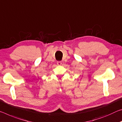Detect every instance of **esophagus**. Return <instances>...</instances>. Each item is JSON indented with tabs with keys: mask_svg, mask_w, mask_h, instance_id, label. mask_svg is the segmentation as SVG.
Returning a JSON list of instances; mask_svg holds the SVG:
<instances>
[{
	"mask_svg": "<svg viewBox=\"0 0 122 122\" xmlns=\"http://www.w3.org/2000/svg\"><path fill=\"white\" fill-rule=\"evenodd\" d=\"M57 64L58 65H61V61H57Z\"/></svg>",
	"mask_w": 122,
	"mask_h": 122,
	"instance_id": "1",
	"label": "esophagus"
}]
</instances>
